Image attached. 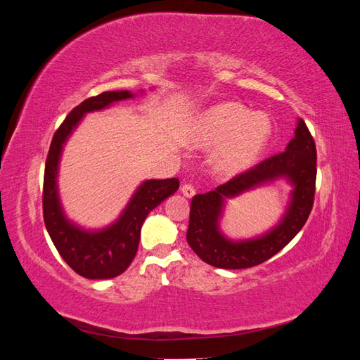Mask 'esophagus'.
Returning <instances> with one entry per match:
<instances>
[{"label": "esophagus", "mask_w": 360, "mask_h": 360, "mask_svg": "<svg viewBox=\"0 0 360 360\" xmlns=\"http://www.w3.org/2000/svg\"><path fill=\"white\" fill-rule=\"evenodd\" d=\"M181 193H183L186 198H192L193 195L197 193V191H195V188L192 186V184H183V186H181Z\"/></svg>", "instance_id": "34e87169"}]
</instances>
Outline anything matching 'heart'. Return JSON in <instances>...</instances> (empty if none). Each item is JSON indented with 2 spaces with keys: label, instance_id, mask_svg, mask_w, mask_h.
I'll return each mask as SVG.
<instances>
[{
  "label": "heart",
  "instance_id": "1",
  "mask_svg": "<svg viewBox=\"0 0 360 360\" xmlns=\"http://www.w3.org/2000/svg\"><path fill=\"white\" fill-rule=\"evenodd\" d=\"M271 134L264 112H250L245 106L226 102L200 115L191 132L195 147L217 146L212 156L213 169L225 177L250 168L263 153Z\"/></svg>",
  "mask_w": 360,
  "mask_h": 360
}]
</instances>
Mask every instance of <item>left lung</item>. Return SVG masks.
Returning a JSON list of instances; mask_svg holds the SVG:
<instances>
[{"label": "left lung", "instance_id": "1", "mask_svg": "<svg viewBox=\"0 0 360 360\" xmlns=\"http://www.w3.org/2000/svg\"><path fill=\"white\" fill-rule=\"evenodd\" d=\"M317 150L309 129L297 120L294 138L285 151L271 156L238 174L214 191L195 195L186 240L204 263L219 269H248L264 263L284 249L308 221L315 195ZM278 178L293 186L290 202L280 224L266 235L236 243L225 238L219 228L224 200Z\"/></svg>", "mask_w": 360, "mask_h": 360}]
</instances>
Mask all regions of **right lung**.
<instances>
[{
	"label": "right lung",
	"instance_id": "right-lung-1",
	"mask_svg": "<svg viewBox=\"0 0 360 360\" xmlns=\"http://www.w3.org/2000/svg\"><path fill=\"white\" fill-rule=\"evenodd\" d=\"M134 96L127 90L103 91L84 101L57 129L49 147L43 179V219L58 254L73 271L86 279H111L122 275L136 255L146 217L180 186L179 179L144 181L118 219L102 230H84L64 214L57 184L63 146L86 112L105 110L114 102L132 99Z\"/></svg>",
	"mask_w": 360,
	"mask_h": 360
}]
</instances>
